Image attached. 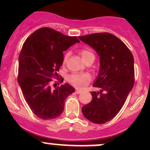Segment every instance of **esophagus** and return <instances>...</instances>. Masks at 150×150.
Wrapping results in <instances>:
<instances>
[{
    "label": "esophagus",
    "instance_id": "esophagus-1",
    "mask_svg": "<svg viewBox=\"0 0 150 150\" xmlns=\"http://www.w3.org/2000/svg\"><path fill=\"white\" fill-rule=\"evenodd\" d=\"M82 91H81V90H78V89H77V90L76 91H75V93H78H78H82Z\"/></svg>",
    "mask_w": 150,
    "mask_h": 150
}]
</instances>
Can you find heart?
Here are the masks:
<instances>
[{
    "instance_id": "obj_1",
    "label": "heart",
    "mask_w": 150,
    "mask_h": 150,
    "mask_svg": "<svg viewBox=\"0 0 150 150\" xmlns=\"http://www.w3.org/2000/svg\"><path fill=\"white\" fill-rule=\"evenodd\" d=\"M80 54L85 62L91 61H94L95 55L91 51L88 49H82L80 51ZM69 53H66L63 57V64H66L69 58ZM91 80V76L87 72H75L69 75L67 78V81L73 85L77 88H83Z\"/></svg>"
}]
</instances>
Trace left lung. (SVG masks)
Wrapping results in <instances>:
<instances>
[{
  "mask_svg": "<svg viewBox=\"0 0 150 150\" xmlns=\"http://www.w3.org/2000/svg\"><path fill=\"white\" fill-rule=\"evenodd\" d=\"M100 57L99 75L92 91V100L82 107L86 119L97 124L115 117L125 104L134 84V60L131 51L121 40L108 33L79 36Z\"/></svg>",
  "mask_w": 150,
  "mask_h": 150,
  "instance_id": "left-lung-1",
  "label": "left lung"
}]
</instances>
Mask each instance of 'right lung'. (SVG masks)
I'll list each match as a JSON object with an SVG mask.
<instances>
[{
	"instance_id": "1",
	"label": "right lung",
	"mask_w": 150,
	"mask_h": 150,
	"mask_svg": "<svg viewBox=\"0 0 150 150\" xmlns=\"http://www.w3.org/2000/svg\"><path fill=\"white\" fill-rule=\"evenodd\" d=\"M79 42L76 36H67L54 29L42 28L24 43L19 56L18 83L25 101L39 118L51 120L59 117L64 111L66 98L75 92L67 83L52 85V80L59 77L63 51ZM63 80L61 78L59 81Z\"/></svg>"
}]
</instances>
